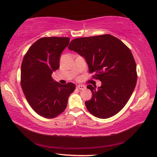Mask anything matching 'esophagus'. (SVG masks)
Masks as SVG:
<instances>
[{
    "instance_id": "obj_1",
    "label": "esophagus",
    "mask_w": 157,
    "mask_h": 157,
    "mask_svg": "<svg viewBox=\"0 0 157 157\" xmlns=\"http://www.w3.org/2000/svg\"><path fill=\"white\" fill-rule=\"evenodd\" d=\"M77 89L79 90H84L86 89V87H85L84 85H78V86H77Z\"/></svg>"
}]
</instances>
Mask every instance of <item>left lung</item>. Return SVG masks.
I'll list each match as a JSON object with an SVG mask.
<instances>
[{"mask_svg": "<svg viewBox=\"0 0 157 157\" xmlns=\"http://www.w3.org/2000/svg\"><path fill=\"white\" fill-rule=\"evenodd\" d=\"M68 48L85 58L90 73H95L93 78L102 82L98 89L87 86L92 92L91 99L85 102L88 111L102 119L118 113L136 84V65L131 50L110 34L77 38Z\"/></svg>", "mask_w": 157, "mask_h": 157, "instance_id": "obj_1", "label": "left lung"}]
</instances>
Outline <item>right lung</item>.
Returning a JSON list of instances; mask_svg holds the SVG:
<instances>
[{"label":"right lung","mask_w":157,"mask_h":157,"mask_svg":"<svg viewBox=\"0 0 157 157\" xmlns=\"http://www.w3.org/2000/svg\"><path fill=\"white\" fill-rule=\"evenodd\" d=\"M68 37H42L32 45L21 63V85L28 102L36 113L53 118L65 110L75 89L72 82L61 84L52 73L59 68L61 54Z\"/></svg>","instance_id":"obj_1"}]
</instances>
